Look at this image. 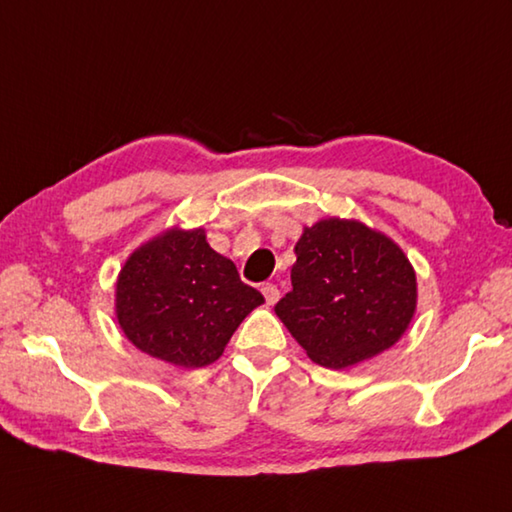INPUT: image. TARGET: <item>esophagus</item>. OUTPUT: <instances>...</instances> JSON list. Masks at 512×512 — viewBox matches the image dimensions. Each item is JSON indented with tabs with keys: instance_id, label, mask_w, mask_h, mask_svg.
Listing matches in <instances>:
<instances>
[{
	"instance_id": "1",
	"label": "esophagus",
	"mask_w": 512,
	"mask_h": 512,
	"mask_svg": "<svg viewBox=\"0 0 512 512\" xmlns=\"http://www.w3.org/2000/svg\"><path fill=\"white\" fill-rule=\"evenodd\" d=\"M261 292H264L268 305H275L279 301V288L275 283H264L261 285Z\"/></svg>"
}]
</instances>
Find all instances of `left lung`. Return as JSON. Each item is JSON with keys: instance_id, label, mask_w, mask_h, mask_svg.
<instances>
[{"instance_id": "1", "label": "left lung", "mask_w": 512, "mask_h": 512, "mask_svg": "<svg viewBox=\"0 0 512 512\" xmlns=\"http://www.w3.org/2000/svg\"><path fill=\"white\" fill-rule=\"evenodd\" d=\"M292 290L275 305L310 358L347 368L390 349L417 307L401 248L353 220H320L294 246Z\"/></svg>"}]
</instances>
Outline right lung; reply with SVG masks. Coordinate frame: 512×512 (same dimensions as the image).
Returning a JSON list of instances; mask_svg holds the SVG:
<instances>
[{"label": "right lung", "mask_w": 512, "mask_h": 512, "mask_svg": "<svg viewBox=\"0 0 512 512\" xmlns=\"http://www.w3.org/2000/svg\"><path fill=\"white\" fill-rule=\"evenodd\" d=\"M264 296L246 285L205 231H168L130 255L117 279V320L152 358L183 368L216 362Z\"/></svg>", "instance_id": "right-lung-1"}]
</instances>
